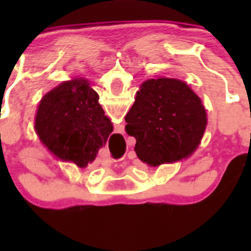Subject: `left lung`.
Instances as JSON below:
<instances>
[{"mask_svg":"<svg viewBox=\"0 0 251 251\" xmlns=\"http://www.w3.org/2000/svg\"><path fill=\"white\" fill-rule=\"evenodd\" d=\"M206 110L200 98L183 81L170 77L150 79L137 92L126 115V132L137 141V156L159 166L190 156L206 127Z\"/></svg>","mask_w":251,"mask_h":251,"instance_id":"obj_1","label":"left lung"}]
</instances>
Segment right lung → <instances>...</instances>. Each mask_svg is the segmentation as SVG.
Returning a JSON list of instances; mask_svg holds the SVG:
<instances>
[{
	"instance_id": "1",
	"label": "right lung",
	"mask_w": 251,
	"mask_h": 251,
	"mask_svg": "<svg viewBox=\"0 0 251 251\" xmlns=\"http://www.w3.org/2000/svg\"><path fill=\"white\" fill-rule=\"evenodd\" d=\"M98 100L84 79L65 81L49 92L40 101L35 123L44 145L61 159L85 167L113 132Z\"/></svg>"
}]
</instances>
